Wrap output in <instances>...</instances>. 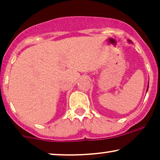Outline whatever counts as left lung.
Instances as JSON below:
<instances>
[{
    "label": "left lung",
    "mask_w": 160,
    "mask_h": 160,
    "mask_svg": "<svg viewBox=\"0 0 160 160\" xmlns=\"http://www.w3.org/2000/svg\"><path fill=\"white\" fill-rule=\"evenodd\" d=\"M128 41L130 42V40H128ZM148 87H149V84H148V89H147V92H148Z\"/></svg>",
    "instance_id": "left-lung-1"
}]
</instances>
